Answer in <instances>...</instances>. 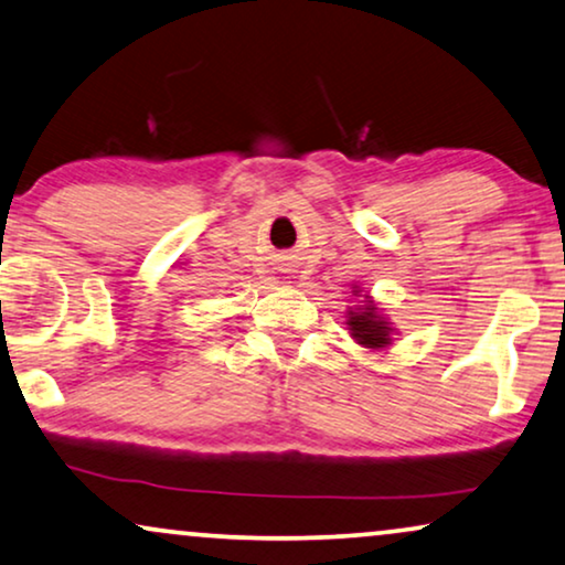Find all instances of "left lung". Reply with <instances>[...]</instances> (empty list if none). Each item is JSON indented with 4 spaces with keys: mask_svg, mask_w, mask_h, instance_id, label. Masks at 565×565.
Listing matches in <instances>:
<instances>
[{
    "mask_svg": "<svg viewBox=\"0 0 565 565\" xmlns=\"http://www.w3.org/2000/svg\"><path fill=\"white\" fill-rule=\"evenodd\" d=\"M347 327H350V334L358 339V344L367 347V350H381V347L391 344V327L388 321L377 313L373 300H367L365 306L358 308V311L347 313Z\"/></svg>",
    "mask_w": 565,
    "mask_h": 565,
    "instance_id": "obj_1",
    "label": "left lung"
}]
</instances>
